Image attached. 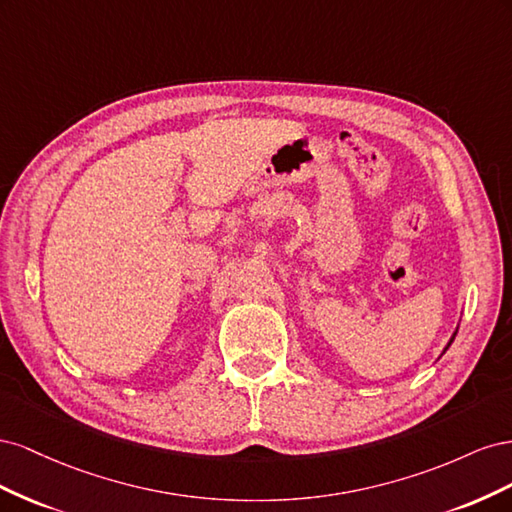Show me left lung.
Wrapping results in <instances>:
<instances>
[{"mask_svg":"<svg viewBox=\"0 0 512 512\" xmlns=\"http://www.w3.org/2000/svg\"><path fill=\"white\" fill-rule=\"evenodd\" d=\"M455 335H457V331H455V333H453V337H451V342H448V344H446V348H444V352H446V350H448V346H451V344H453V339H455Z\"/></svg>","mask_w":512,"mask_h":512,"instance_id":"obj_1","label":"left lung"}]
</instances>
